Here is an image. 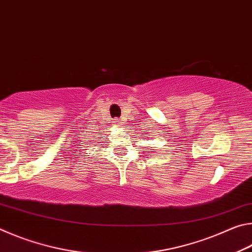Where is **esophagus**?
Here are the masks:
<instances>
[{"label": "esophagus", "instance_id": "esophagus-1", "mask_svg": "<svg viewBox=\"0 0 252 252\" xmlns=\"http://www.w3.org/2000/svg\"><path fill=\"white\" fill-rule=\"evenodd\" d=\"M112 123H113L114 126H121V121L118 120V119H114V120L112 121Z\"/></svg>", "mask_w": 252, "mask_h": 252}]
</instances>
